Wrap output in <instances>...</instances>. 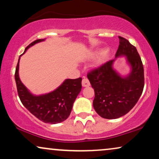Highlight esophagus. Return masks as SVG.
Segmentation results:
<instances>
[{
	"instance_id": "34e87169",
	"label": "esophagus",
	"mask_w": 159,
	"mask_h": 159,
	"mask_svg": "<svg viewBox=\"0 0 159 159\" xmlns=\"http://www.w3.org/2000/svg\"><path fill=\"white\" fill-rule=\"evenodd\" d=\"M82 86L84 87H87V86H90V82L89 81L87 78H84L83 80H82Z\"/></svg>"
}]
</instances>
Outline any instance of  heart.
<instances>
[{"instance_id": "1", "label": "heart", "mask_w": 159, "mask_h": 159, "mask_svg": "<svg viewBox=\"0 0 159 159\" xmlns=\"http://www.w3.org/2000/svg\"><path fill=\"white\" fill-rule=\"evenodd\" d=\"M97 54H98V52H95L94 55H96ZM108 57H109V51L108 50L102 51L101 54H99L98 60H97V65H100L106 62L107 59H108Z\"/></svg>"}]
</instances>
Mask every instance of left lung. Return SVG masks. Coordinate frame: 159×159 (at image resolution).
I'll use <instances>...</instances> for the list:
<instances>
[{"instance_id": "obj_1", "label": "left lung", "mask_w": 159, "mask_h": 159, "mask_svg": "<svg viewBox=\"0 0 159 159\" xmlns=\"http://www.w3.org/2000/svg\"><path fill=\"white\" fill-rule=\"evenodd\" d=\"M116 57L126 56L132 71L121 77L113 68L114 60H109L89 72L87 77L94 90L93 106L102 118L115 119L132 110L139 100L144 88V68L135 46L121 36Z\"/></svg>"}]
</instances>
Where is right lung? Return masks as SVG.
<instances>
[{"instance_id":"add662e5","label":"right lung","mask_w":159,"mask_h":159,"mask_svg":"<svg viewBox=\"0 0 159 159\" xmlns=\"http://www.w3.org/2000/svg\"><path fill=\"white\" fill-rule=\"evenodd\" d=\"M43 41L44 39H38L32 42L27 46L23 54L30 46ZM20 59V57L16 65L14 77L19 97L22 105L33 116L44 123L54 124L66 120L70 114L74 101L81 91L82 78L66 79L62 85L53 92L35 96L27 90L19 77Z\"/></svg>"}]
</instances>
